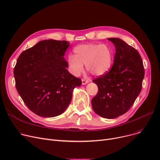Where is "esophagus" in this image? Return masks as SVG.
<instances>
[{
	"mask_svg": "<svg viewBox=\"0 0 160 160\" xmlns=\"http://www.w3.org/2000/svg\"><path fill=\"white\" fill-rule=\"evenodd\" d=\"M89 82H90V80H85V79H82V85H85V84H86V83H88Z\"/></svg>",
	"mask_w": 160,
	"mask_h": 160,
	"instance_id": "obj_1",
	"label": "esophagus"
}]
</instances>
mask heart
<instances>
[{"label":"heart","mask_w":160,"mask_h":160,"mask_svg":"<svg viewBox=\"0 0 160 160\" xmlns=\"http://www.w3.org/2000/svg\"><path fill=\"white\" fill-rule=\"evenodd\" d=\"M74 55L67 58L70 72L76 77L83 71V65L92 74L100 76L106 72L112 63V50L104 44H82L73 49Z\"/></svg>","instance_id":"heart-1"}]
</instances>
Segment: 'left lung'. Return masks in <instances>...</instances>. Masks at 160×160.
Here are the masks:
<instances>
[{
  "label": "left lung",
  "instance_id": "obj_1",
  "mask_svg": "<svg viewBox=\"0 0 160 160\" xmlns=\"http://www.w3.org/2000/svg\"><path fill=\"white\" fill-rule=\"evenodd\" d=\"M115 47L112 69L93 82L98 93L91 100L94 112L104 118L114 119L130 108L139 95L145 76L143 63L136 49L119 38H108Z\"/></svg>",
  "mask_w": 160,
  "mask_h": 160
}]
</instances>
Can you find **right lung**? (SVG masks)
I'll use <instances>...</instances> for the list:
<instances>
[{
    "label": "right lung",
    "mask_w": 160,
    "mask_h": 160,
    "mask_svg": "<svg viewBox=\"0 0 160 160\" xmlns=\"http://www.w3.org/2000/svg\"><path fill=\"white\" fill-rule=\"evenodd\" d=\"M70 43L41 41L23 51L13 70L15 86L24 104L36 115L54 117L70 104L73 89L82 84L67 67L64 54Z\"/></svg>",
    "instance_id": "1"
}]
</instances>
